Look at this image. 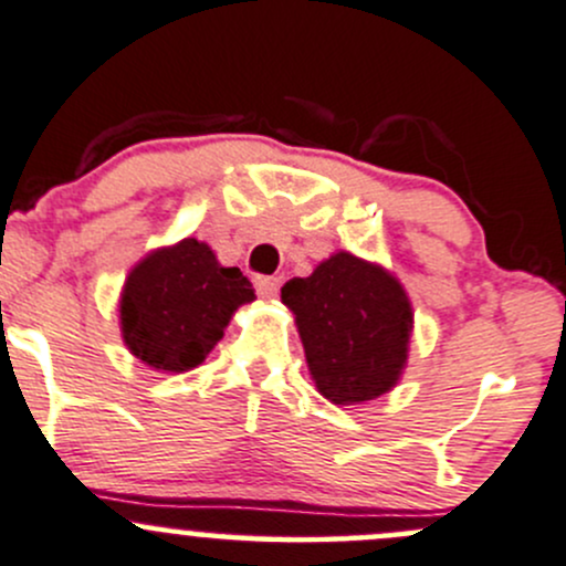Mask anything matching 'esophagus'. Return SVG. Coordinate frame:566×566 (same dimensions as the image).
<instances>
[{
	"label": "esophagus",
	"mask_w": 566,
	"mask_h": 566,
	"mask_svg": "<svg viewBox=\"0 0 566 566\" xmlns=\"http://www.w3.org/2000/svg\"><path fill=\"white\" fill-rule=\"evenodd\" d=\"M279 287H282V279L279 276H254V290L263 298H276Z\"/></svg>",
	"instance_id": "esophagus-1"
}]
</instances>
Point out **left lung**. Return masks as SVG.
<instances>
[{
  "label": "left lung",
  "instance_id": "obj_1",
  "mask_svg": "<svg viewBox=\"0 0 566 566\" xmlns=\"http://www.w3.org/2000/svg\"><path fill=\"white\" fill-rule=\"evenodd\" d=\"M282 301L293 308L308 371L328 401H371L398 382L412 306L382 268L338 252L312 276L290 279Z\"/></svg>",
  "mask_w": 566,
  "mask_h": 566
}]
</instances>
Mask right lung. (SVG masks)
Instances as JSON below:
<instances>
[{"instance_id": "obj_1", "label": "right lung", "mask_w": 566, "mask_h": 566, "mask_svg": "<svg viewBox=\"0 0 566 566\" xmlns=\"http://www.w3.org/2000/svg\"><path fill=\"white\" fill-rule=\"evenodd\" d=\"M249 301L254 290L238 268H222L206 243L184 238L129 273L118 306L122 336L148 366L189 371L206 360L235 308Z\"/></svg>"}]
</instances>
